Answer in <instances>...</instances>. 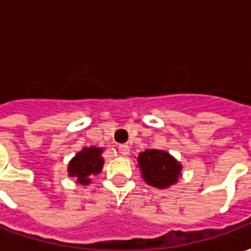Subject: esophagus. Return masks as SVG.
<instances>
[{"label":"esophagus","mask_w":251,"mask_h":251,"mask_svg":"<svg viewBox=\"0 0 251 251\" xmlns=\"http://www.w3.org/2000/svg\"><path fill=\"white\" fill-rule=\"evenodd\" d=\"M118 153L122 156H127L129 154V147L127 145H120L118 147Z\"/></svg>","instance_id":"obj_1"}]
</instances>
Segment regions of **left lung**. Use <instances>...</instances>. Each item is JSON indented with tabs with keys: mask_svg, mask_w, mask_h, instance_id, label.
I'll use <instances>...</instances> for the list:
<instances>
[{
	"mask_svg": "<svg viewBox=\"0 0 251 251\" xmlns=\"http://www.w3.org/2000/svg\"><path fill=\"white\" fill-rule=\"evenodd\" d=\"M142 177L156 188H167L175 184L180 176L181 165L169 153L158 149H147L137 158Z\"/></svg>",
	"mask_w": 251,
	"mask_h": 251,
	"instance_id": "1",
	"label": "left lung"
}]
</instances>
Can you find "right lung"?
<instances>
[{
  "mask_svg": "<svg viewBox=\"0 0 251 251\" xmlns=\"http://www.w3.org/2000/svg\"><path fill=\"white\" fill-rule=\"evenodd\" d=\"M100 148H84L72 158L68 165L71 177H76L77 183L86 185L90 183V176H95L102 171L103 158L100 157Z\"/></svg>",
  "mask_w": 251,
  "mask_h": 251,
  "instance_id": "1",
  "label": "right lung"
}]
</instances>
